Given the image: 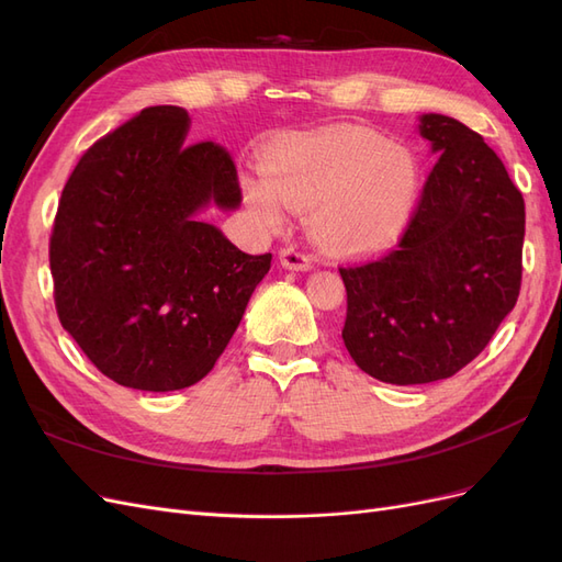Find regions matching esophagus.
<instances>
[{"mask_svg": "<svg viewBox=\"0 0 562 562\" xmlns=\"http://www.w3.org/2000/svg\"><path fill=\"white\" fill-rule=\"evenodd\" d=\"M279 262L283 269H291V271H310L312 269V260L304 252H300L295 246L281 248Z\"/></svg>", "mask_w": 562, "mask_h": 562, "instance_id": "34e87169", "label": "esophagus"}]
</instances>
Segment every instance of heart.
<instances>
[{"label":"heart","instance_id":"heart-1","mask_svg":"<svg viewBox=\"0 0 562 562\" xmlns=\"http://www.w3.org/2000/svg\"><path fill=\"white\" fill-rule=\"evenodd\" d=\"M419 190V166L407 147L368 131H330L281 147L267 180H246L250 215L267 229L283 213H310L312 241L337 258L386 248L407 225Z\"/></svg>","mask_w":562,"mask_h":562}]
</instances>
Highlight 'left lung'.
<instances>
[{"label": "left lung", "mask_w": 562, "mask_h": 562, "mask_svg": "<svg viewBox=\"0 0 562 562\" xmlns=\"http://www.w3.org/2000/svg\"><path fill=\"white\" fill-rule=\"evenodd\" d=\"M438 157L396 250L342 267V339L363 372L386 384L452 378L479 356L516 307L525 201L479 133L446 114H422Z\"/></svg>", "instance_id": "1"}]
</instances>
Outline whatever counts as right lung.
<instances>
[{
	"label": "right lung",
	"mask_w": 562,
	"mask_h": 562,
	"mask_svg": "<svg viewBox=\"0 0 562 562\" xmlns=\"http://www.w3.org/2000/svg\"><path fill=\"white\" fill-rule=\"evenodd\" d=\"M190 114L147 108L87 149L67 180L50 274L63 328L116 384L192 386L239 328L271 252L248 255L215 225L211 206H241L227 151L187 145Z\"/></svg>",
	"instance_id": "obj_1"
}]
</instances>
